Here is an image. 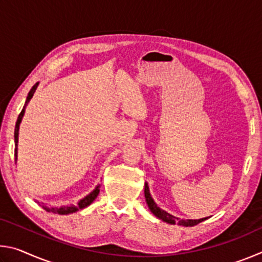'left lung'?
<instances>
[{"label":"left lung","mask_w":262,"mask_h":262,"mask_svg":"<svg viewBox=\"0 0 262 262\" xmlns=\"http://www.w3.org/2000/svg\"><path fill=\"white\" fill-rule=\"evenodd\" d=\"M144 196H145V201H147L149 209L151 210L152 214L155 216H157L158 219H161L162 221L166 222V223L185 225V227H193V225H196L200 223V222L207 220V217L206 219H201V220H179V219H177V217L170 215L168 212L164 211L163 209H161V208L157 207L156 203H155V201L152 200L151 195H150V193H149V187L147 184H145V186H144Z\"/></svg>","instance_id":"left-lung-1"}]
</instances>
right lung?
Masks as SVG:
<instances>
[{"label": "right lung", "mask_w": 262, "mask_h": 262, "mask_svg": "<svg viewBox=\"0 0 262 262\" xmlns=\"http://www.w3.org/2000/svg\"><path fill=\"white\" fill-rule=\"evenodd\" d=\"M37 86H38V83H35L34 85L32 86V89H31V90H30L29 95H28V98H26V101H25L24 107H23V110H21V112L19 113V115H18V119H17L16 127H15V142H16L15 159H17V141H18L19 123H20V121H21V118H23V115H24L25 106L28 105V103L30 101V99L32 98V96H33V94H34V91H35V89H37ZM99 187H100V185L97 186L96 189L92 190V192H91L90 194L86 195L85 198L82 199V200L77 203V206H66V207L56 208V207H47V206L45 205V203H41V202L39 203V205H40V206L43 208V209H45V210H46V211H48V212H54V214H59V215H67V214H70V212H75V211H77V210H79V209H83V208L88 207L89 205H91V203L94 202L95 199L97 198V195L99 194Z\"/></svg>", "instance_id": "1"}]
</instances>
